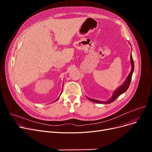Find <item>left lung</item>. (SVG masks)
Returning <instances> with one entry per match:
<instances>
[{
  "label": "left lung",
  "instance_id": "obj_1",
  "mask_svg": "<svg viewBox=\"0 0 152 152\" xmlns=\"http://www.w3.org/2000/svg\"><path fill=\"white\" fill-rule=\"evenodd\" d=\"M130 58H131V66H132V68H131V71L130 72V73L129 74L128 76H127V77L126 79V81L124 82L123 85H121L120 87H119L117 90L114 91L112 97H111V98L108 101H107V102H101V101H99V100L90 99L89 97H87V98L89 100H91L93 102L98 103H105V104L108 103H108L113 102L114 100H115L119 96V95H121L122 94L125 92L127 90V89L129 88V87L130 86V83H131V79H132V73L134 72V61H133V58H132V54H131Z\"/></svg>",
  "mask_w": 152,
  "mask_h": 152
}]
</instances>
